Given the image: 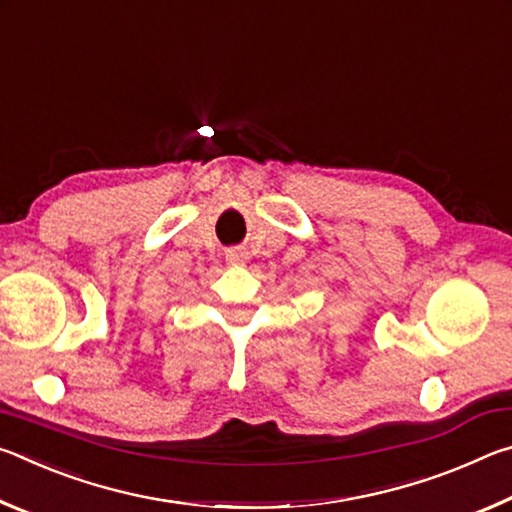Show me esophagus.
Returning <instances> with one entry per match:
<instances>
[{"instance_id": "1", "label": "esophagus", "mask_w": 512, "mask_h": 512, "mask_svg": "<svg viewBox=\"0 0 512 512\" xmlns=\"http://www.w3.org/2000/svg\"><path fill=\"white\" fill-rule=\"evenodd\" d=\"M225 259H228L232 266H244L248 262V253H246V250H241V248H232V250H228V253H225Z\"/></svg>"}]
</instances>
